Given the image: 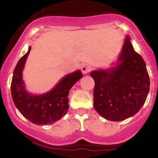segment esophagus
Listing matches in <instances>:
<instances>
[{"mask_svg":"<svg viewBox=\"0 0 158 158\" xmlns=\"http://www.w3.org/2000/svg\"><path fill=\"white\" fill-rule=\"evenodd\" d=\"M92 70V66L89 64H84L81 66V71L84 74H87Z\"/></svg>","mask_w":158,"mask_h":158,"instance_id":"34e87169","label":"esophagus"}]
</instances>
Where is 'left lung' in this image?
<instances>
[{"label":"left lung","instance_id":"8db88e82","mask_svg":"<svg viewBox=\"0 0 158 158\" xmlns=\"http://www.w3.org/2000/svg\"><path fill=\"white\" fill-rule=\"evenodd\" d=\"M95 81L96 111L107 120L122 121L135 115L150 91V77L143 58L127 37L115 67L90 73Z\"/></svg>","mask_w":158,"mask_h":158}]
</instances>
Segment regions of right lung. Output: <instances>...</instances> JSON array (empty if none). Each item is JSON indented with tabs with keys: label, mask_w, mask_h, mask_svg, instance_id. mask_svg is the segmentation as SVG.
<instances>
[{
	"label": "right lung",
	"mask_w": 158,
	"mask_h": 158,
	"mask_svg": "<svg viewBox=\"0 0 158 158\" xmlns=\"http://www.w3.org/2000/svg\"><path fill=\"white\" fill-rule=\"evenodd\" d=\"M31 51L25 54L14 69L11 83V93L14 104L19 112L36 125L52 124L66 114L69 108V90L82 77L80 70L67 75L54 89L46 94L33 96L25 91L22 71Z\"/></svg>",
	"instance_id": "obj_1"
}]
</instances>
